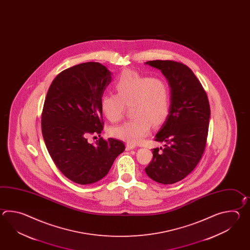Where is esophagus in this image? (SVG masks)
Masks as SVG:
<instances>
[{
	"instance_id": "1",
	"label": "esophagus",
	"mask_w": 250,
	"mask_h": 250,
	"mask_svg": "<svg viewBox=\"0 0 250 250\" xmlns=\"http://www.w3.org/2000/svg\"><path fill=\"white\" fill-rule=\"evenodd\" d=\"M135 148H136V146H134L132 144H127V145H126V150H127V151Z\"/></svg>"
}]
</instances>
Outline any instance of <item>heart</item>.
Masks as SVG:
<instances>
[{"label":"heart","instance_id":"b5f03b06","mask_svg":"<svg viewBox=\"0 0 250 250\" xmlns=\"http://www.w3.org/2000/svg\"><path fill=\"white\" fill-rule=\"evenodd\" d=\"M116 94L101 98V110L111 123L123 119L130 107L131 120L112 127L111 134L129 144H138L148 135L152 124L165 123L170 109V86L161 77H148L134 70H124L113 84Z\"/></svg>","mask_w":250,"mask_h":250}]
</instances>
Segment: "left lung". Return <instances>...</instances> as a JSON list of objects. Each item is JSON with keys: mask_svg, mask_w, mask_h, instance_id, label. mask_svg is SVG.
<instances>
[{"mask_svg": "<svg viewBox=\"0 0 250 250\" xmlns=\"http://www.w3.org/2000/svg\"><path fill=\"white\" fill-rule=\"evenodd\" d=\"M162 70L170 86L169 116L154 140L165 147L154 148L145 169L153 181L165 185L186 178L202 158L207 146L210 105L200 81L187 65L175 61H150Z\"/></svg>", "mask_w": 250, "mask_h": 250, "instance_id": "1", "label": "left lung"}]
</instances>
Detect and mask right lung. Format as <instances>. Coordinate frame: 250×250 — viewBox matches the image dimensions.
<instances>
[{
  "label": "right lung",
  "mask_w": 250,
  "mask_h": 250,
  "mask_svg": "<svg viewBox=\"0 0 250 250\" xmlns=\"http://www.w3.org/2000/svg\"><path fill=\"white\" fill-rule=\"evenodd\" d=\"M112 73L99 62H85L64 69L48 89L41 120L42 138L53 163L70 181L86 185L109 172L125 146L114 138L87 137L104 128L101 98ZM95 138V137H94Z\"/></svg>",
  "instance_id": "obj_1"
}]
</instances>
